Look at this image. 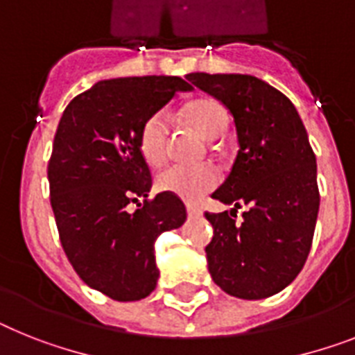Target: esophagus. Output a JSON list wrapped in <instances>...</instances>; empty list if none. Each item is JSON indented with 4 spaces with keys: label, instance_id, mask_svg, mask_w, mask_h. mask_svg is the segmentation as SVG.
Returning <instances> with one entry per match:
<instances>
[{
    "label": "esophagus",
    "instance_id": "1",
    "mask_svg": "<svg viewBox=\"0 0 355 355\" xmlns=\"http://www.w3.org/2000/svg\"><path fill=\"white\" fill-rule=\"evenodd\" d=\"M187 214H189V218H201L203 216V212H201V209H198V207H194V205H187Z\"/></svg>",
    "mask_w": 355,
    "mask_h": 355
}]
</instances>
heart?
<instances>
[{
	"label": "heart",
	"instance_id": "heart-1",
	"mask_svg": "<svg viewBox=\"0 0 355 355\" xmlns=\"http://www.w3.org/2000/svg\"><path fill=\"white\" fill-rule=\"evenodd\" d=\"M183 118L209 141L223 136L230 125V114L225 105L212 98L196 99L187 105L183 108ZM168 136H171V121L165 112L152 114L143 123L139 132V148L148 165L157 166L166 159ZM218 181V171L210 165H172L157 174L156 184L161 192L172 194L189 203H196L205 194H209Z\"/></svg>",
	"mask_w": 355,
	"mask_h": 355
}]
</instances>
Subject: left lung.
<instances>
[{
	"mask_svg": "<svg viewBox=\"0 0 355 355\" xmlns=\"http://www.w3.org/2000/svg\"><path fill=\"white\" fill-rule=\"evenodd\" d=\"M187 79L234 116L232 171L212 194L230 214H205L214 228L207 265L214 283L239 300H265L297 277L319 212L318 165L309 134L285 94L248 74L192 72ZM247 204L243 221L230 216Z\"/></svg>",
	"mask_w": 355,
	"mask_h": 355,
	"instance_id": "8db88e82",
	"label": "left lung"
}]
</instances>
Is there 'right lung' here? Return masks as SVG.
Returning a JSON list of instances; mask_svg holds the SVG:
<instances>
[{
    "label": "right lung",
    "instance_id": "add662e5",
    "mask_svg": "<svg viewBox=\"0 0 355 355\" xmlns=\"http://www.w3.org/2000/svg\"><path fill=\"white\" fill-rule=\"evenodd\" d=\"M190 90L178 76L105 79L76 96L60 119L49 183L61 245L78 276L110 300L137 301L156 288L154 243L187 219L180 198L146 199L152 175L139 132L175 94ZM130 202L138 203L134 213Z\"/></svg>",
    "mask_w": 355,
    "mask_h": 355
}]
</instances>
